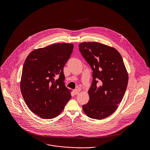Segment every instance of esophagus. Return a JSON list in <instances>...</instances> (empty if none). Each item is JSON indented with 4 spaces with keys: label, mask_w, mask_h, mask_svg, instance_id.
<instances>
[{
    "label": "esophagus",
    "mask_w": 150,
    "mask_h": 150,
    "mask_svg": "<svg viewBox=\"0 0 150 150\" xmlns=\"http://www.w3.org/2000/svg\"><path fill=\"white\" fill-rule=\"evenodd\" d=\"M79 92H80V90L79 89H76L73 90V93L74 95H77L79 93Z\"/></svg>",
    "instance_id": "34e87169"
}]
</instances>
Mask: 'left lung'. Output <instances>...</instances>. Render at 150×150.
I'll return each mask as SVG.
<instances>
[{
	"label": "left lung",
	"instance_id": "left-lung-1",
	"mask_svg": "<svg viewBox=\"0 0 150 150\" xmlns=\"http://www.w3.org/2000/svg\"><path fill=\"white\" fill-rule=\"evenodd\" d=\"M79 46L93 70L89 100L83 110L91 118H105L116 110L128 86V74L122 58L116 49L101 43L83 42Z\"/></svg>",
	"mask_w": 150,
	"mask_h": 150
}]
</instances>
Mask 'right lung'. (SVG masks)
<instances>
[{"label": "right lung", "instance_id": "right-lung-1", "mask_svg": "<svg viewBox=\"0 0 150 150\" xmlns=\"http://www.w3.org/2000/svg\"><path fill=\"white\" fill-rule=\"evenodd\" d=\"M73 44H54L32 51L22 68L20 88L27 106L44 119L57 117L71 99L64 84V67Z\"/></svg>", "mask_w": 150, "mask_h": 150}]
</instances>
